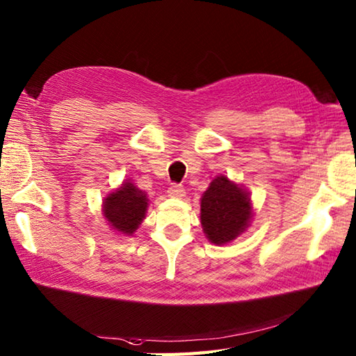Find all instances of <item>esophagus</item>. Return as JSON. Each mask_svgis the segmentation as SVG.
<instances>
[{"instance_id": "1", "label": "esophagus", "mask_w": 356, "mask_h": 356, "mask_svg": "<svg viewBox=\"0 0 356 356\" xmlns=\"http://www.w3.org/2000/svg\"><path fill=\"white\" fill-rule=\"evenodd\" d=\"M168 193H169V196H172V198H183V196L186 195V188L181 184H172L168 188Z\"/></svg>"}]
</instances>
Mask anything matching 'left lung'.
<instances>
[{
  "label": "left lung",
  "instance_id": "left-lung-1",
  "mask_svg": "<svg viewBox=\"0 0 356 356\" xmlns=\"http://www.w3.org/2000/svg\"><path fill=\"white\" fill-rule=\"evenodd\" d=\"M251 218L250 196L227 177L210 183L201 200V224L211 243H227L247 228Z\"/></svg>",
  "mask_w": 356,
  "mask_h": 356
}]
</instances>
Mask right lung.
Masks as SVG:
<instances>
[{
    "label": "right lung",
    "instance_id": "obj_1",
    "mask_svg": "<svg viewBox=\"0 0 356 356\" xmlns=\"http://www.w3.org/2000/svg\"><path fill=\"white\" fill-rule=\"evenodd\" d=\"M147 210L146 193L132 183H124L104 202L105 218L117 232L132 234L143 220Z\"/></svg>",
    "mask_w": 356,
    "mask_h": 356
}]
</instances>
